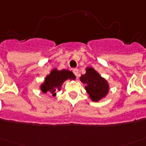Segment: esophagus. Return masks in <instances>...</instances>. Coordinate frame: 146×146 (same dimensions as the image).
I'll list each match as a JSON object with an SVG mask.
<instances>
[{
    "instance_id": "obj_1",
    "label": "esophagus",
    "mask_w": 146,
    "mask_h": 146,
    "mask_svg": "<svg viewBox=\"0 0 146 146\" xmlns=\"http://www.w3.org/2000/svg\"><path fill=\"white\" fill-rule=\"evenodd\" d=\"M73 72L76 76H79V70H78V69H73Z\"/></svg>"
}]
</instances>
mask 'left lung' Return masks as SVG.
Masks as SVG:
<instances>
[{"label": "left lung", "instance_id": "1", "mask_svg": "<svg viewBox=\"0 0 146 146\" xmlns=\"http://www.w3.org/2000/svg\"><path fill=\"white\" fill-rule=\"evenodd\" d=\"M80 80L86 85L85 86L86 92L94 102L99 101L108 93L109 85L107 82L94 69L91 67L86 69V73L81 76Z\"/></svg>", "mask_w": 146, "mask_h": 146}]
</instances>
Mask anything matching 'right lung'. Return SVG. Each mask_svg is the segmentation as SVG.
<instances>
[{
    "instance_id": "right-lung-1",
    "label": "right lung",
    "mask_w": 146,
    "mask_h": 146,
    "mask_svg": "<svg viewBox=\"0 0 146 146\" xmlns=\"http://www.w3.org/2000/svg\"><path fill=\"white\" fill-rule=\"evenodd\" d=\"M75 80V76L72 72L69 70H53L45 79V82L41 85V90L44 93L50 92L55 96L56 92L60 91L61 86L66 80Z\"/></svg>"
}]
</instances>
